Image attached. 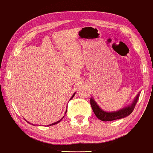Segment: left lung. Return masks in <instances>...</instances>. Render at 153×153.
<instances>
[{"label": "left lung", "mask_w": 153, "mask_h": 153, "mask_svg": "<svg viewBox=\"0 0 153 153\" xmlns=\"http://www.w3.org/2000/svg\"><path fill=\"white\" fill-rule=\"evenodd\" d=\"M140 93L136 96L135 99L133 100L132 103L128 105V106L123 108V109L118 110V111H106L101 109V108L98 106V105L96 103L93 98H90V104L91 108L94 113L96 116L100 119L102 121H112L115 120H118L121 118H124L126 116L130 115L131 113L133 112V109H135V107L136 105L138 99H139Z\"/></svg>", "instance_id": "1"}]
</instances>
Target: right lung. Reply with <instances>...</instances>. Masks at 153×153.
<instances>
[{
    "mask_svg": "<svg viewBox=\"0 0 153 153\" xmlns=\"http://www.w3.org/2000/svg\"><path fill=\"white\" fill-rule=\"evenodd\" d=\"M75 94H76V92H75V93L72 96V97H71V98H70V100H71V99H72V98H73V97H74V95H75ZM66 112H67V110H66V111H65V114H66ZM63 117H64V116H63ZM63 117H62V119H61V120H59V121H57V122H56V123H53V124H49V125H47V126H52V125H54V124H58V123H59V122H60L61 120H62V119L63 118Z\"/></svg>",
    "mask_w": 153,
    "mask_h": 153,
    "instance_id": "obj_1",
    "label": "right lung"
}]
</instances>
